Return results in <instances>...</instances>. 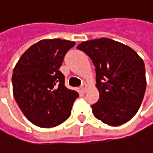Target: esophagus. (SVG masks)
Returning <instances> with one entry per match:
<instances>
[{"label":"esophagus","mask_w":153,"mask_h":153,"mask_svg":"<svg viewBox=\"0 0 153 153\" xmlns=\"http://www.w3.org/2000/svg\"><path fill=\"white\" fill-rule=\"evenodd\" d=\"M80 89L82 92H86V89H87V84L86 83H83L81 86H80Z\"/></svg>","instance_id":"34e87169"}]
</instances>
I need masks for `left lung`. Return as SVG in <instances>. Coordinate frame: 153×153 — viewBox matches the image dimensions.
I'll return each mask as SVG.
<instances>
[{
  "instance_id": "1",
  "label": "left lung",
  "mask_w": 153,
  "mask_h": 153,
  "mask_svg": "<svg viewBox=\"0 0 153 153\" xmlns=\"http://www.w3.org/2000/svg\"><path fill=\"white\" fill-rule=\"evenodd\" d=\"M85 52L96 67L99 100L92 105L94 116L109 126H120L137 112L146 88L143 59L130 47L108 38L83 42Z\"/></svg>"
}]
</instances>
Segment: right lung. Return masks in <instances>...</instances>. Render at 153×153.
I'll list each match as a JSON object with an SVG mask.
<instances>
[{"label": "right lung", "mask_w": 153, "mask_h": 153, "mask_svg": "<svg viewBox=\"0 0 153 153\" xmlns=\"http://www.w3.org/2000/svg\"><path fill=\"white\" fill-rule=\"evenodd\" d=\"M74 45L67 40H42L30 47L16 65L13 95L24 115L35 126L53 128L71 115L79 94L65 86L59 68Z\"/></svg>", "instance_id": "right-lung-1"}]
</instances>
